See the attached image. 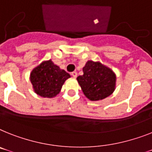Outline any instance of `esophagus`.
Returning <instances> with one entry per match:
<instances>
[{
    "mask_svg": "<svg viewBox=\"0 0 152 152\" xmlns=\"http://www.w3.org/2000/svg\"><path fill=\"white\" fill-rule=\"evenodd\" d=\"M71 75H72V77H77V72H76V71H74V72H72V73H71Z\"/></svg>",
    "mask_w": 152,
    "mask_h": 152,
    "instance_id": "34e87169",
    "label": "esophagus"
}]
</instances>
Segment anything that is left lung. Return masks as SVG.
<instances>
[{
    "mask_svg": "<svg viewBox=\"0 0 152 152\" xmlns=\"http://www.w3.org/2000/svg\"><path fill=\"white\" fill-rule=\"evenodd\" d=\"M83 75L77 77L84 95L91 101L110 96L116 88V75L100 62L88 61L83 67Z\"/></svg>",
    "mask_w": 152,
    "mask_h": 152,
    "instance_id": "left-lung-1",
    "label": "left lung"
}]
</instances>
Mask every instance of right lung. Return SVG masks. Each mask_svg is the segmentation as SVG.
<instances>
[{"label":"right lung","mask_w":152,"mask_h":152,"mask_svg":"<svg viewBox=\"0 0 152 152\" xmlns=\"http://www.w3.org/2000/svg\"><path fill=\"white\" fill-rule=\"evenodd\" d=\"M69 77L71 75L54 64L51 60L42 62L30 74L34 91L44 98L55 97Z\"/></svg>","instance_id":"add662e5"}]
</instances>
